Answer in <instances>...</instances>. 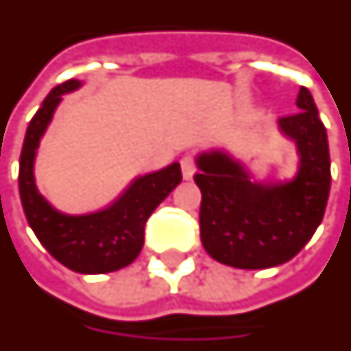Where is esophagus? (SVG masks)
<instances>
[{"instance_id":"34e87169","label":"esophagus","mask_w":351,"mask_h":351,"mask_svg":"<svg viewBox=\"0 0 351 351\" xmlns=\"http://www.w3.org/2000/svg\"><path fill=\"white\" fill-rule=\"evenodd\" d=\"M181 172H183V179H193L194 172H196V162L191 155H185L181 158Z\"/></svg>"}]
</instances>
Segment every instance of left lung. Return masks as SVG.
I'll use <instances>...</instances> for the list:
<instances>
[{"label": "left lung", "instance_id": "left-lung-1", "mask_svg": "<svg viewBox=\"0 0 351 351\" xmlns=\"http://www.w3.org/2000/svg\"><path fill=\"white\" fill-rule=\"evenodd\" d=\"M295 102L298 114L278 119L301 155L290 183H250L241 166L221 151L196 160L202 245L217 262L239 269L280 265L305 247L324 219L331 189L327 132L308 89H299Z\"/></svg>", "mask_w": 351, "mask_h": 351}]
</instances>
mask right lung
Masks as SVG:
<instances>
[{
  "mask_svg": "<svg viewBox=\"0 0 351 351\" xmlns=\"http://www.w3.org/2000/svg\"><path fill=\"white\" fill-rule=\"evenodd\" d=\"M80 86L67 80L48 93L29 121L20 153L18 189L25 219L50 254L69 269L86 275L110 273L136 260L144 247V228L149 215L181 183L178 162L138 178L112 206L97 213L63 215L43 198L33 179V160L61 95Z\"/></svg>",
  "mask_w": 351,
  "mask_h": 351,
  "instance_id": "obj_1",
  "label": "right lung"
}]
</instances>
